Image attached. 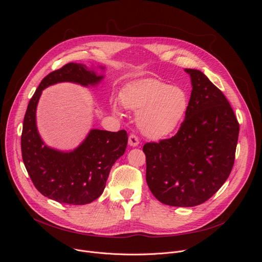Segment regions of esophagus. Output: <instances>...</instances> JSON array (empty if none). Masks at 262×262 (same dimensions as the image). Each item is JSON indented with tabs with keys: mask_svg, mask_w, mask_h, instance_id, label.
<instances>
[{
	"mask_svg": "<svg viewBox=\"0 0 262 262\" xmlns=\"http://www.w3.org/2000/svg\"><path fill=\"white\" fill-rule=\"evenodd\" d=\"M128 144H129L130 146H133V147L138 146V145H139V139H138V137H137L136 135H134V134H130L129 137H128Z\"/></svg>",
	"mask_w": 262,
	"mask_h": 262,
	"instance_id": "obj_1",
	"label": "esophagus"
}]
</instances>
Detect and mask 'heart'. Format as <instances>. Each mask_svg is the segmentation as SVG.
I'll use <instances>...</instances> for the list:
<instances>
[{"label":"heart","instance_id":"heart-1","mask_svg":"<svg viewBox=\"0 0 262 262\" xmlns=\"http://www.w3.org/2000/svg\"><path fill=\"white\" fill-rule=\"evenodd\" d=\"M121 100L125 107L138 112L137 124L150 138H163L174 132L189 107L186 92L160 80L148 79L126 87ZM118 112L116 104L112 105Z\"/></svg>","mask_w":262,"mask_h":262}]
</instances>
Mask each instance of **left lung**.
<instances>
[{"instance_id": "8db88e82", "label": "left lung", "mask_w": 262, "mask_h": 262, "mask_svg": "<svg viewBox=\"0 0 262 262\" xmlns=\"http://www.w3.org/2000/svg\"><path fill=\"white\" fill-rule=\"evenodd\" d=\"M185 71L193 90L177 134L143 146L149 189L162 203L180 207L204 203L227 180L239 133L223 92L200 70Z\"/></svg>"}]
</instances>
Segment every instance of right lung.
Returning <instances> with one entry per match:
<instances>
[{
  "mask_svg": "<svg viewBox=\"0 0 262 262\" xmlns=\"http://www.w3.org/2000/svg\"><path fill=\"white\" fill-rule=\"evenodd\" d=\"M86 65L67 63L43 78L29 101L20 138L21 157L28 174L43 196L60 203L83 205L97 199L105 188L110 170L124 154L127 133L92 129L76 150L60 152L47 147L36 128V106L41 92L59 82L84 86L98 83Z\"/></svg>",
  "mask_w": 262,
  "mask_h": 262,
  "instance_id": "right-lung-1",
  "label": "right lung"
}]
</instances>
